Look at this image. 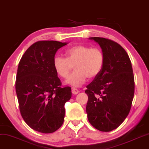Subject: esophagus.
Returning <instances> with one entry per match:
<instances>
[{
	"label": "esophagus",
	"instance_id": "1",
	"mask_svg": "<svg viewBox=\"0 0 149 149\" xmlns=\"http://www.w3.org/2000/svg\"><path fill=\"white\" fill-rule=\"evenodd\" d=\"M71 91H72V93L74 94V95H76V94L79 93L78 89H77V88H75V87L71 88Z\"/></svg>",
	"mask_w": 149,
	"mask_h": 149
}]
</instances>
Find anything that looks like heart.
Returning a JSON list of instances; mask_svg holds the SVG:
<instances>
[{"label":"heart","instance_id":"b5f03b06","mask_svg":"<svg viewBox=\"0 0 149 149\" xmlns=\"http://www.w3.org/2000/svg\"><path fill=\"white\" fill-rule=\"evenodd\" d=\"M65 58L56 56L53 61L56 72L63 78H68L74 66L76 71L66 81L67 84L79 87L86 78L97 77L104 67L105 56L100 49L82 45L70 47L65 51Z\"/></svg>","mask_w":149,"mask_h":149}]
</instances>
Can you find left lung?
I'll use <instances>...</instances> for the list:
<instances>
[{
  "label": "left lung",
  "mask_w": 149,
  "mask_h": 149,
  "mask_svg": "<svg viewBox=\"0 0 149 149\" xmlns=\"http://www.w3.org/2000/svg\"><path fill=\"white\" fill-rule=\"evenodd\" d=\"M89 39L98 43L105 63L100 73L86 86V111L94 128L109 132L119 127L131 110L135 91L132 65L127 53L117 42L104 38Z\"/></svg>",
  "instance_id": "left-lung-1"
}]
</instances>
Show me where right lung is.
<instances>
[{
  "label": "right lung",
  "instance_id": "add662e5",
  "mask_svg": "<svg viewBox=\"0 0 149 149\" xmlns=\"http://www.w3.org/2000/svg\"><path fill=\"white\" fill-rule=\"evenodd\" d=\"M67 44L38 41L27 49L18 64L16 92L20 114L27 125L38 132H54L64 122L65 104L71 97V88L62 87L53 61L58 49Z\"/></svg>",
  "mask_w": 149,
  "mask_h": 149
}]
</instances>
